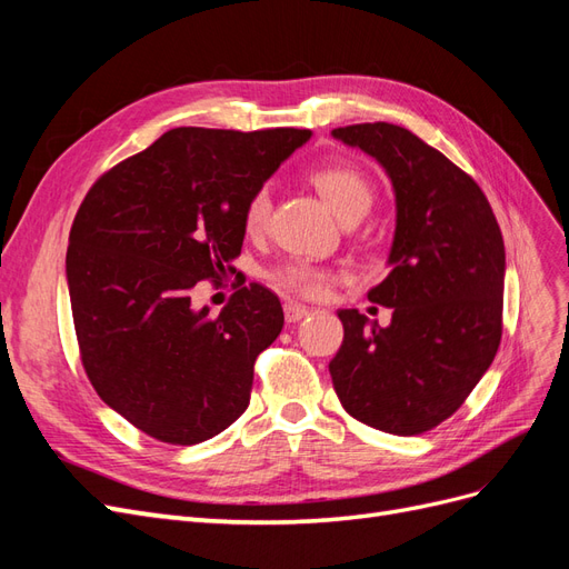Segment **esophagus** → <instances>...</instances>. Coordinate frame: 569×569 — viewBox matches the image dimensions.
Here are the masks:
<instances>
[{
	"label": "esophagus",
	"mask_w": 569,
	"mask_h": 569,
	"mask_svg": "<svg viewBox=\"0 0 569 569\" xmlns=\"http://www.w3.org/2000/svg\"><path fill=\"white\" fill-rule=\"evenodd\" d=\"M308 313H311V311H308V308L301 306V303H295V301H287L284 303V318H287V322H299Z\"/></svg>",
	"instance_id": "obj_1"
}]
</instances>
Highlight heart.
I'll return each instance as SVG.
<instances>
[{
	"label": "heart",
	"instance_id": "obj_1",
	"mask_svg": "<svg viewBox=\"0 0 569 569\" xmlns=\"http://www.w3.org/2000/svg\"><path fill=\"white\" fill-rule=\"evenodd\" d=\"M320 197L327 206L343 220H360L372 206V187L370 182L358 173L356 168L349 166H325L318 168L311 176ZM272 209L270 187L261 184L249 194L244 211H242V226L249 234H261L268 226ZM268 280L272 287H278L284 295L320 301L330 295L337 284L339 274L330 268H320L306 261H287L268 272Z\"/></svg>",
	"mask_w": 569,
	"mask_h": 569
}]
</instances>
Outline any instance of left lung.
<instances>
[{
  "label": "left lung",
  "instance_id": "1",
  "mask_svg": "<svg viewBox=\"0 0 569 569\" xmlns=\"http://www.w3.org/2000/svg\"><path fill=\"white\" fill-rule=\"evenodd\" d=\"M332 134L380 161L396 192L391 272L368 291L391 325L339 311L332 385L351 418L422 435L465 403L501 343L503 234L479 184L418 134L391 123Z\"/></svg>",
  "mask_w": 569,
  "mask_h": 569
}]
</instances>
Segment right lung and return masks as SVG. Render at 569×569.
<instances>
[{"label":"right lung","mask_w":569,"mask_h":569,"mask_svg":"<svg viewBox=\"0 0 569 569\" xmlns=\"http://www.w3.org/2000/svg\"><path fill=\"white\" fill-rule=\"evenodd\" d=\"M308 137L176 128L84 194L66 253L80 360L101 401L151 439L192 446L247 410L280 299L251 282L211 316L192 289L232 270L249 194Z\"/></svg>","instance_id":"add662e5"}]
</instances>
